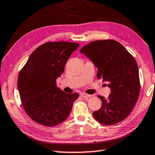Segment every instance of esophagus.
<instances>
[{
	"label": "esophagus",
	"mask_w": 155,
	"mask_h": 155,
	"mask_svg": "<svg viewBox=\"0 0 155 155\" xmlns=\"http://www.w3.org/2000/svg\"><path fill=\"white\" fill-rule=\"evenodd\" d=\"M80 95L81 96V97H84V98H87V97H91V95H90V94H85V93H84V92L81 93V94H80Z\"/></svg>",
	"instance_id": "esophagus-1"
}]
</instances>
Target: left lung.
Instances as JSON below:
<instances>
[{
    "label": "left lung",
    "mask_w": 155,
    "mask_h": 155,
    "mask_svg": "<svg viewBox=\"0 0 155 155\" xmlns=\"http://www.w3.org/2000/svg\"><path fill=\"white\" fill-rule=\"evenodd\" d=\"M97 67V77L107 81L110 90L107 99L102 101L93 116L101 124L111 126L122 121L130 114L140 92L139 68L134 58L117 41L98 40L81 49Z\"/></svg>",
    "instance_id": "1"
}]
</instances>
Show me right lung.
Segmentation results:
<instances>
[{
	"label": "right lung",
	"instance_id": "1",
	"mask_svg": "<svg viewBox=\"0 0 155 155\" xmlns=\"http://www.w3.org/2000/svg\"><path fill=\"white\" fill-rule=\"evenodd\" d=\"M79 46L54 41L38 47L31 54L18 77V89L25 111L38 124L53 127L67 119L77 92L68 94L56 85L68 58Z\"/></svg>",
	"mask_w": 155,
	"mask_h": 155
}]
</instances>
